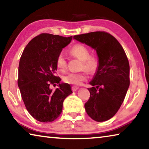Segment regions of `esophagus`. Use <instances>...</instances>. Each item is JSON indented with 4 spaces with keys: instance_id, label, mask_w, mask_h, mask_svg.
<instances>
[{
    "instance_id": "obj_1",
    "label": "esophagus",
    "mask_w": 149,
    "mask_h": 149,
    "mask_svg": "<svg viewBox=\"0 0 149 149\" xmlns=\"http://www.w3.org/2000/svg\"><path fill=\"white\" fill-rule=\"evenodd\" d=\"M72 89L73 91H76L77 89H79V87H77V86H73L72 87Z\"/></svg>"
}]
</instances>
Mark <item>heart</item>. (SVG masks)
<instances>
[{
	"label": "heart",
	"mask_w": 149,
	"mask_h": 149,
	"mask_svg": "<svg viewBox=\"0 0 149 149\" xmlns=\"http://www.w3.org/2000/svg\"><path fill=\"white\" fill-rule=\"evenodd\" d=\"M70 53L72 56L78 58L83 61V68L89 72H93L97 69L98 65L97 59L95 56H90V52L87 48L82 45H76L70 50ZM56 67L60 72H64L67 68V62L65 56L60 54L56 59ZM87 79V75L85 72L74 73L71 72L65 75L63 78L67 84L79 85Z\"/></svg>",
	"instance_id": "1"
}]
</instances>
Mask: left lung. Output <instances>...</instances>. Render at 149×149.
<instances>
[{"instance_id": "left-lung-1", "label": "left lung", "mask_w": 149, "mask_h": 149, "mask_svg": "<svg viewBox=\"0 0 149 149\" xmlns=\"http://www.w3.org/2000/svg\"><path fill=\"white\" fill-rule=\"evenodd\" d=\"M74 39L95 49L98 66L88 88L90 97L85 104L89 116L96 122L112 118L120 109L130 86V64L122 45L112 35L95 31L75 35Z\"/></svg>"}]
</instances>
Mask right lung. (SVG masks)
<instances>
[{
  "label": "right lung",
  "instance_id": "1",
  "mask_svg": "<svg viewBox=\"0 0 149 149\" xmlns=\"http://www.w3.org/2000/svg\"><path fill=\"white\" fill-rule=\"evenodd\" d=\"M72 36L41 33L29 42L20 58L17 85L26 109L41 122H53L62 113L63 102L72 94L68 84L55 75L56 59ZM59 83L55 91L49 85Z\"/></svg>",
  "mask_w": 149,
  "mask_h": 149
}]
</instances>
